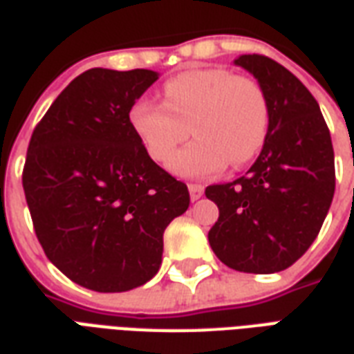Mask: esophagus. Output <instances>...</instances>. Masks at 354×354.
Returning a JSON list of instances; mask_svg holds the SVG:
<instances>
[{"instance_id": "obj_1", "label": "esophagus", "mask_w": 354, "mask_h": 354, "mask_svg": "<svg viewBox=\"0 0 354 354\" xmlns=\"http://www.w3.org/2000/svg\"><path fill=\"white\" fill-rule=\"evenodd\" d=\"M188 192H190V200L196 202L203 196V187L202 185H188Z\"/></svg>"}]
</instances>
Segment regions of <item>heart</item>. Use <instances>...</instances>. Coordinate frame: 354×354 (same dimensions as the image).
Here are the masks:
<instances>
[{
	"label": "heart",
	"mask_w": 354,
	"mask_h": 354,
	"mask_svg": "<svg viewBox=\"0 0 354 354\" xmlns=\"http://www.w3.org/2000/svg\"><path fill=\"white\" fill-rule=\"evenodd\" d=\"M164 105L138 102L130 111L136 131L154 162L166 164L186 138L196 136L169 162L183 179H203L232 162L245 166L257 154L270 130V102L262 84L226 68L188 69L164 84Z\"/></svg>",
	"instance_id": "obj_1"
}]
</instances>
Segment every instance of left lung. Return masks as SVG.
<instances>
[{"instance_id":"left-lung-1","label":"left lung","mask_w":354,"mask_h":354,"mask_svg":"<svg viewBox=\"0 0 354 354\" xmlns=\"http://www.w3.org/2000/svg\"><path fill=\"white\" fill-rule=\"evenodd\" d=\"M234 64L262 84L270 130L245 177L205 188L218 207L209 245L237 272H283L311 247L328 215L336 188L332 139L317 100L288 69L260 54Z\"/></svg>"}]
</instances>
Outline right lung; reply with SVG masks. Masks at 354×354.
<instances>
[{"mask_svg": "<svg viewBox=\"0 0 354 354\" xmlns=\"http://www.w3.org/2000/svg\"><path fill=\"white\" fill-rule=\"evenodd\" d=\"M160 73L94 68L33 130L22 185L43 251L95 292H126L160 270L164 230L188 209L185 183L149 156L130 111Z\"/></svg>", "mask_w": 354, "mask_h": 354, "instance_id": "1", "label": "right lung"}]
</instances>
